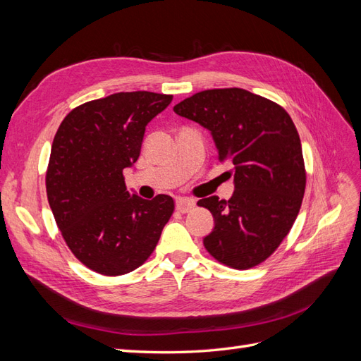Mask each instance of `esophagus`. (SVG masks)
I'll list each match as a JSON object with an SVG mask.
<instances>
[{
	"mask_svg": "<svg viewBox=\"0 0 361 361\" xmlns=\"http://www.w3.org/2000/svg\"><path fill=\"white\" fill-rule=\"evenodd\" d=\"M195 206V202L192 199H185V197H180L176 200V209L182 214H187L190 211L194 209Z\"/></svg>",
	"mask_w": 361,
	"mask_h": 361,
	"instance_id": "34e87169",
	"label": "esophagus"
}]
</instances>
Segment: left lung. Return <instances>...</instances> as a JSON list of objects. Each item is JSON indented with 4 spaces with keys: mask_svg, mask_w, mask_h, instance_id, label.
Wrapping results in <instances>:
<instances>
[{
    "mask_svg": "<svg viewBox=\"0 0 361 361\" xmlns=\"http://www.w3.org/2000/svg\"><path fill=\"white\" fill-rule=\"evenodd\" d=\"M173 110L209 129L218 159L233 167L231 199L197 202L215 220L204 248L228 268L257 267L286 238L304 197L301 140L290 116L277 102L236 87L199 92Z\"/></svg>",
    "mask_w": 361,
    "mask_h": 361,
    "instance_id": "8db88e82",
    "label": "left lung"
}]
</instances>
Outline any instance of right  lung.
I'll return each mask as SVG.
<instances>
[{
    "instance_id": "1",
    "label": "right lung",
    "mask_w": 361,
    "mask_h": 361,
    "mask_svg": "<svg viewBox=\"0 0 361 361\" xmlns=\"http://www.w3.org/2000/svg\"><path fill=\"white\" fill-rule=\"evenodd\" d=\"M171 94L120 92L78 105L54 137L47 194L64 243L82 265L123 276L154 253L174 211L170 195L145 200L126 190L123 169L138 159L146 125Z\"/></svg>"
}]
</instances>
